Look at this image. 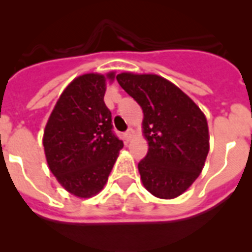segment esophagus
I'll return each mask as SVG.
<instances>
[{
  "label": "esophagus",
  "mask_w": 252,
  "mask_h": 252,
  "mask_svg": "<svg viewBox=\"0 0 252 252\" xmlns=\"http://www.w3.org/2000/svg\"><path fill=\"white\" fill-rule=\"evenodd\" d=\"M133 133H135V131H133L132 128H128V130L125 132V140H126V141H130V140L132 139Z\"/></svg>",
  "instance_id": "obj_1"
}]
</instances>
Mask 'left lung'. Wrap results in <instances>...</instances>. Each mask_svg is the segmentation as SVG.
Masks as SVG:
<instances>
[{
	"mask_svg": "<svg viewBox=\"0 0 252 252\" xmlns=\"http://www.w3.org/2000/svg\"><path fill=\"white\" fill-rule=\"evenodd\" d=\"M141 107L146 157L139 162L142 186L160 199L183 194L203 170L209 131L202 110L179 87L158 74H117Z\"/></svg>",
	"mask_w": 252,
	"mask_h": 252,
	"instance_id": "8db88e82",
	"label": "left lung"
}]
</instances>
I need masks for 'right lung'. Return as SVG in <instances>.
Here are the masks:
<instances>
[{"label":"right lung","instance_id":"right-lung-1","mask_svg":"<svg viewBox=\"0 0 252 252\" xmlns=\"http://www.w3.org/2000/svg\"><path fill=\"white\" fill-rule=\"evenodd\" d=\"M115 72L74 78L49 116L43 136L48 166L66 192L78 198L98 194L124 142L112 133V116L104 104Z\"/></svg>","mask_w":252,"mask_h":252}]
</instances>
